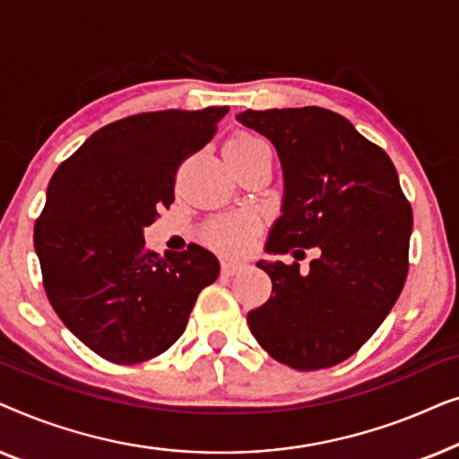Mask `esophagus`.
Segmentation results:
<instances>
[{"instance_id":"obj_1","label":"esophagus","mask_w":459,"mask_h":459,"mask_svg":"<svg viewBox=\"0 0 459 459\" xmlns=\"http://www.w3.org/2000/svg\"><path fill=\"white\" fill-rule=\"evenodd\" d=\"M240 269H244V263H240V261H230V259L221 261V273L223 275H234V273L240 272Z\"/></svg>"}]
</instances>
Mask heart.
Here are the masks:
<instances>
[{"mask_svg":"<svg viewBox=\"0 0 459 459\" xmlns=\"http://www.w3.org/2000/svg\"><path fill=\"white\" fill-rule=\"evenodd\" d=\"M223 152H225V159L242 160L259 152H269V150L256 135L240 131V134H234L228 142H225ZM255 231H256V219L253 215H247V212H234V215H225L221 219H217V221L211 225L209 240L215 244L219 250H223V253L238 255L248 248Z\"/></svg>","mask_w":459,"mask_h":459,"instance_id":"b5f03b06","label":"heart"}]
</instances>
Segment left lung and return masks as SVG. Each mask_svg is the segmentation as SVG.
<instances>
[{
  "instance_id": "left-lung-1",
  "label": "left lung",
  "mask_w": 459,
  "mask_h": 459,
  "mask_svg": "<svg viewBox=\"0 0 459 459\" xmlns=\"http://www.w3.org/2000/svg\"><path fill=\"white\" fill-rule=\"evenodd\" d=\"M236 118L273 143L284 173L265 253L319 250L309 272L256 263L272 278V297L248 313V328L294 369L336 366L378 330L403 290L411 206L385 150L336 112L305 106Z\"/></svg>"
}]
</instances>
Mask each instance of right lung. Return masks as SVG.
<instances>
[{
	"mask_svg": "<svg viewBox=\"0 0 459 459\" xmlns=\"http://www.w3.org/2000/svg\"><path fill=\"white\" fill-rule=\"evenodd\" d=\"M228 106L159 110L87 137L49 179L35 253L54 311L93 353L140 363L184 334L200 290L219 275L198 244L165 256L143 230L175 200V173L215 135Z\"/></svg>",
	"mask_w": 459,
	"mask_h": 459,
	"instance_id": "obj_1",
	"label": "right lung"
}]
</instances>
